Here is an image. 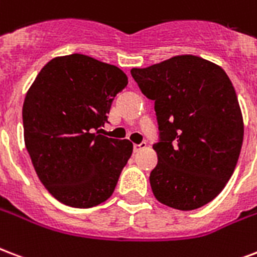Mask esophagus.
Returning a JSON list of instances; mask_svg holds the SVG:
<instances>
[{
	"mask_svg": "<svg viewBox=\"0 0 257 257\" xmlns=\"http://www.w3.org/2000/svg\"><path fill=\"white\" fill-rule=\"evenodd\" d=\"M146 147H147L146 143H140V144H135V146H133V151H135V152H139V151H142L143 148H146Z\"/></svg>",
	"mask_w": 257,
	"mask_h": 257,
	"instance_id": "obj_1",
	"label": "esophagus"
}]
</instances>
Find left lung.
Masks as SVG:
<instances>
[{"mask_svg":"<svg viewBox=\"0 0 257 257\" xmlns=\"http://www.w3.org/2000/svg\"><path fill=\"white\" fill-rule=\"evenodd\" d=\"M142 93L155 101L162 142L151 171L155 198L176 210H194L222 191L242 146L244 121L237 95L218 64L178 55L132 68Z\"/></svg>","mask_w":257,"mask_h":257,"instance_id":"8db88e82","label":"left lung"}]
</instances>
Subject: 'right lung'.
Instances as JSON below:
<instances>
[{
  "label": "right lung",
  "mask_w": 257,
  "mask_h": 257,
  "mask_svg": "<svg viewBox=\"0 0 257 257\" xmlns=\"http://www.w3.org/2000/svg\"><path fill=\"white\" fill-rule=\"evenodd\" d=\"M126 85L118 67L72 54L50 60L27 91L25 147L37 178L59 202L87 209L110 198L133 144L98 135V128Z\"/></svg>",
  "instance_id": "add662e5"
}]
</instances>
